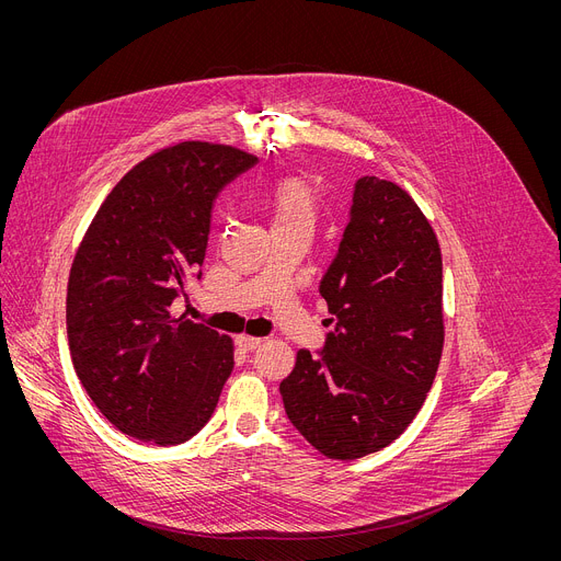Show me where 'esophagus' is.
Returning <instances> with one entry per match:
<instances>
[{"instance_id": "obj_1", "label": "esophagus", "mask_w": 561, "mask_h": 561, "mask_svg": "<svg viewBox=\"0 0 561 561\" xmlns=\"http://www.w3.org/2000/svg\"><path fill=\"white\" fill-rule=\"evenodd\" d=\"M262 342H264V340H260V337H251V335H239V337H237V346H239V348H244V351H255Z\"/></svg>"}]
</instances>
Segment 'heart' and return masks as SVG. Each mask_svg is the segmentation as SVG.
I'll use <instances>...</instances> for the list:
<instances>
[{
  "label": "heart",
  "instance_id": "1",
  "mask_svg": "<svg viewBox=\"0 0 561 561\" xmlns=\"http://www.w3.org/2000/svg\"><path fill=\"white\" fill-rule=\"evenodd\" d=\"M266 208L275 228H310L319 213V193L304 178H284L266 195Z\"/></svg>",
  "mask_w": 561,
  "mask_h": 561
}]
</instances>
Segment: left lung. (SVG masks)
<instances>
[{
    "mask_svg": "<svg viewBox=\"0 0 561 561\" xmlns=\"http://www.w3.org/2000/svg\"><path fill=\"white\" fill-rule=\"evenodd\" d=\"M319 293L337 319L322 355L297 353L279 383L306 442L331 459L386 448L420 413L444 348L442 251L415 199L362 178Z\"/></svg>",
    "mask_w": 561,
    "mask_h": 561,
    "instance_id": "left-lung-1",
    "label": "left lung"
}]
</instances>
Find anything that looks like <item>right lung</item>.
<instances>
[{"label":"right lung","mask_w":561,"mask_h":561,"mask_svg":"<svg viewBox=\"0 0 561 561\" xmlns=\"http://www.w3.org/2000/svg\"><path fill=\"white\" fill-rule=\"evenodd\" d=\"M255 162L228 144H171L115 184L79 242L68 348L93 404L124 435L182 444L219 402L232 340L171 306L199 277L217 193Z\"/></svg>","instance_id":"1"}]
</instances>
